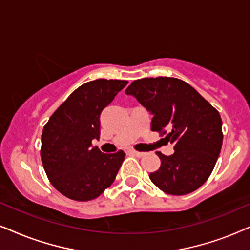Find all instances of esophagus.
I'll return each instance as SVG.
<instances>
[{
	"label": "esophagus",
	"mask_w": 250,
	"mask_h": 250,
	"mask_svg": "<svg viewBox=\"0 0 250 250\" xmlns=\"http://www.w3.org/2000/svg\"><path fill=\"white\" fill-rule=\"evenodd\" d=\"M129 153H131V155H133V156L138 157V158H141V157H142L143 155H145V153H143V152L135 151V150H131V151H129Z\"/></svg>",
	"instance_id": "1"
}]
</instances>
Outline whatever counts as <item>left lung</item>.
Masks as SVG:
<instances>
[{
  "label": "left lung",
  "instance_id": "obj_1",
  "mask_svg": "<svg viewBox=\"0 0 250 250\" xmlns=\"http://www.w3.org/2000/svg\"><path fill=\"white\" fill-rule=\"evenodd\" d=\"M153 116L151 129L166 134L173 155L157 152L160 167L150 173L156 187L173 196L206 182L220 156L223 133L218 111L186 82L174 77L136 80L126 88Z\"/></svg>",
  "mask_w": 250,
  "mask_h": 250
}]
</instances>
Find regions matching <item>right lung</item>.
Returning a JSON list of instances; mask_svg holds the SVG:
<instances>
[{
  "mask_svg": "<svg viewBox=\"0 0 250 250\" xmlns=\"http://www.w3.org/2000/svg\"><path fill=\"white\" fill-rule=\"evenodd\" d=\"M127 81L95 80L75 90L53 112L42 133L41 158L50 182L73 200L95 199L114 182L125 152L92 146L100 138L101 111Z\"/></svg>",
  "mask_w": 250,
  "mask_h": 250,
  "instance_id": "obj_1",
  "label": "right lung"
}]
</instances>
